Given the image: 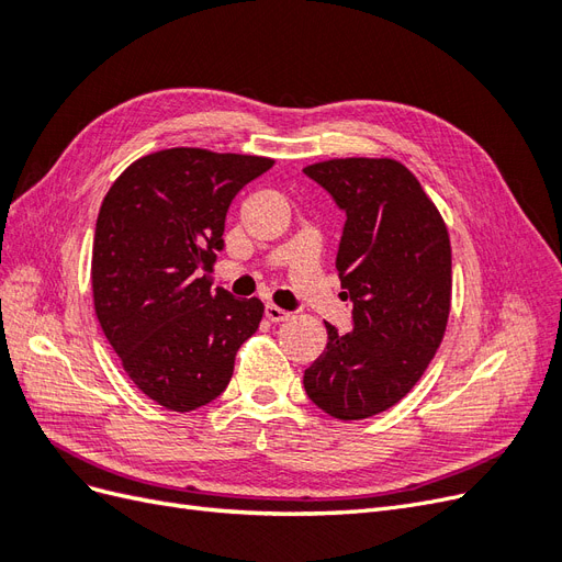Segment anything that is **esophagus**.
<instances>
[{
  "label": "esophagus",
  "mask_w": 562,
  "mask_h": 562,
  "mask_svg": "<svg viewBox=\"0 0 562 562\" xmlns=\"http://www.w3.org/2000/svg\"><path fill=\"white\" fill-rule=\"evenodd\" d=\"M265 314H267V318H269V321H274V323L288 321V318H291V316H293L291 312H285V310L277 307V304H267V307H265Z\"/></svg>",
  "instance_id": "1"
}]
</instances>
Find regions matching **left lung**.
Returning a JSON list of instances; mask_svg holds the SVG:
<instances>
[{
	"label": "left lung",
	"instance_id": "1",
	"mask_svg": "<svg viewBox=\"0 0 562 562\" xmlns=\"http://www.w3.org/2000/svg\"><path fill=\"white\" fill-rule=\"evenodd\" d=\"M304 173L347 213L335 265L342 297L353 302V330L326 323L328 345L304 370V389L335 419H368L419 382L443 342L452 307L448 225L396 159H328Z\"/></svg>",
	"mask_w": 562,
	"mask_h": 562
}]
</instances>
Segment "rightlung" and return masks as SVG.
I'll return each mask as SVG.
<instances>
[{"mask_svg":"<svg viewBox=\"0 0 562 562\" xmlns=\"http://www.w3.org/2000/svg\"><path fill=\"white\" fill-rule=\"evenodd\" d=\"M274 166L201 147L159 149L119 176L98 213L91 288L100 328L131 382L190 413L227 389L234 356L265 304L211 291L225 217L244 184Z\"/></svg>","mask_w":562,"mask_h":562,"instance_id":"1","label":"right lung"}]
</instances>
